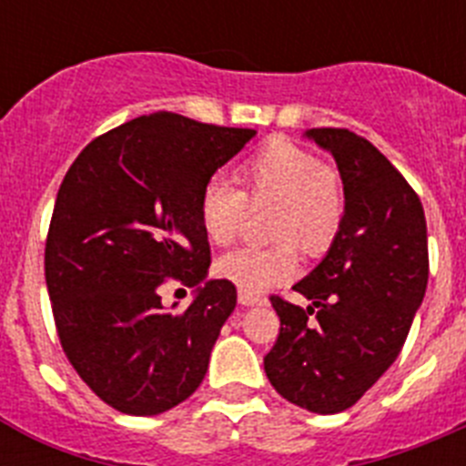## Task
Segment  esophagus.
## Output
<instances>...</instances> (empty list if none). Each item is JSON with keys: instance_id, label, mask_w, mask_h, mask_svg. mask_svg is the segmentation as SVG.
<instances>
[{"instance_id": "34e87169", "label": "esophagus", "mask_w": 466, "mask_h": 466, "mask_svg": "<svg viewBox=\"0 0 466 466\" xmlns=\"http://www.w3.org/2000/svg\"><path fill=\"white\" fill-rule=\"evenodd\" d=\"M238 300H240V306H261L263 299L257 294H247V291H238Z\"/></svg>"}]
</instances>
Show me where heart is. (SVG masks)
<instances>
[{"mask_svg":"<svg viewBox=\"0 0 466 466\" xmlns=\"http://www.w3.org/2000/svg\"><path fill=\"white\" fill-rule=\"evenodd\" d=\"M242 191L221 179L205 184L198 214L212 245L226 247L236 240L252 203L275 200L270 230L278 240H296L310 254L324 252L343 224V184L310 151L287 139H273L245 160L238 170ZM217 273L247 294L268 291L296 273L294 242L273 247H242L217 263Z\"/></svg>","mask_w":466,"mask_h":466,"instance_id":"1","label":"heart"}]
</instances>
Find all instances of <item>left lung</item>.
<instances>
[{
	"mask_svg": "<svg viewBox=\"0 0 466 466\" xmlns=\"http://www.w3.org/2000/svg\"><path fill=\"white\" fill-rule=\"evenodd\" d=\"M306 137L339 166L345 214L329 252L294 284L308 310L273 296L279 336L263 369L287 401L331 415L394 364L425 299L430 258L420 198L369 139L343 127ZM318 308L317 323L307 319Z\"/></svg>",
	"mask_w": 466,
	"mask_h": 466,
	"instance_id": "left-lung-1",
	"label": "left lung"
}]
</instances>
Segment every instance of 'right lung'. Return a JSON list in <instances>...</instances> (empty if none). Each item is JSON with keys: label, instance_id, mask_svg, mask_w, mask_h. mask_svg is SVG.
<instances>
[{"label": "right lung", "instance_id": "obj_1", "mask_svg": "<svg viewBox=\"0 0 466 466\" xmlns=\"http://www.w3.org/2000/svg\"><path fill=\"white\" fill-rule=\"evenodd\" d=\"M254 135L156 111L93 139L65 175L46 287L69 364L111 409L166 413L203 382L238 294L208 279L198 200ZM166 279L197 289L184 313L159 303Z\"/></svg>", "mask_w": 466, "mask_h": 466}]
</instances>
